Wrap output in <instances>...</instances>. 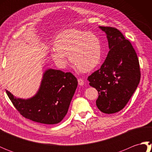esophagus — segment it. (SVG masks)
I'll return each instance as SVG.
<instances>
[{"label": "esophagus", "mask_w": 152, "mask_h": 152, "mask_svg": "<svg viewBox=\"0 0 152 152\" xmlns=\"http://www.w3.org/2000/svg\"><path fill=\"white\" fill-rule=\"evenodd\" d=\"M78 84L80 86H83V84H84V81H83V80L82 78H78Z\"/></svg>", "instance_id": "34e87169"}]
</instances>
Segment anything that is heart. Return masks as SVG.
<instances>
[{
  "label": "heart",
  "instance_id": "obj_1",
  "mask_svg": "<svg viewBox=\"0 0 152 152\" xmlns=\"http://www.w3.org/2000/svg\"><path fill=\"white\" fill-rule=\"evenodd\" d=\"M51 57L61 68L67 64L69 56L71 63L84 72H90L98 66L102 57L101 43L92 33L70 28L61 32L53 42Z\"/></svg>",
  "mask_w": 152,
  "mask_h": 152
}]
</instances>
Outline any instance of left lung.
Wrapping results in <instances>:
<instances>
[{
	"label": "left lung",
	"instance_id": "8db88e82",
	"mask_svg": "<svg viewBox=\"0 0 152 152\" xmlns=\"http://www.w3.org/2000/svg\"><path fill=\"white\" fill-rule=\"evenodd\" d=\"M107 37L110 51L100 69L90 75L89 85L99 92L96 105L102 112L114 114L127 104L140 80L136 51L117 28L99 27Z\"/></svg>",
	"mask_w": 152,
	"mask_h": 152
}]
</instances>
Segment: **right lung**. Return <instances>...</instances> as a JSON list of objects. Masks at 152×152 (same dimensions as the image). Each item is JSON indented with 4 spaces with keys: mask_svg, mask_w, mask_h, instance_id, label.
Segmentation results:
<instances>
[{
    "mask_svg": "<svg viewBox=\"0 0 152 152\" xmlns=\"http://www.w3.org/2000/svg\"><path fill=\"white\" fill-rule=\"evenodd\" d=\"M78 86L72 73L48 69L43 74L37 94L28 99L16 98L6 93L17 110L24 118L44 124H57L63 120L69 110Z\"/></svg>",
    "mask_w": 152,
    "mask_h": 152,
    "instance_id": "1",
    "label": "right lung"
}]
</instances>
